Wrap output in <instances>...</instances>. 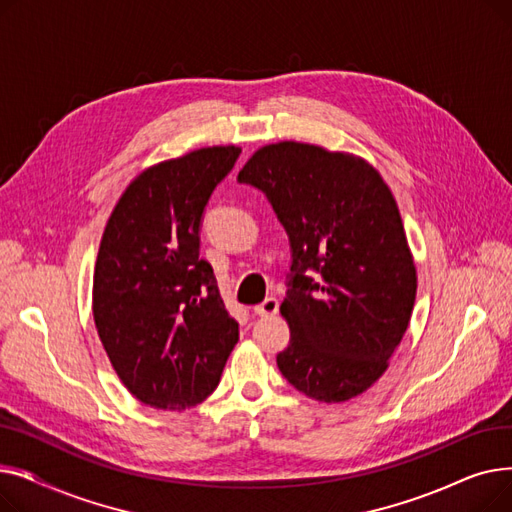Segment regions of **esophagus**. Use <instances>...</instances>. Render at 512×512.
Instances as JSON below:
<instances>
[{
  "instance_id": "esophagus-1",
  "label": "esophagus",
  "mask_w": 512,
  "mask_h": 512,
  "mask_svg": "<svg viewBox=\"0 0 512 512\" xmlns=\"http://www.w3.org/2000/svg\"><path fill=\"white\" fill-rule=\"evenodd\" d=\"M253 311H255L257 315H261V317L274 315V313H278V299H274V297H267L263 303L255 305V307H253Z\"/></svg>"
}]
</instances>
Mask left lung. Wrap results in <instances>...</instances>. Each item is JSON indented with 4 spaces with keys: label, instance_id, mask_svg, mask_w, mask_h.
Masks as SVG:
<instances>
[{
    "label": "left lung",
    "instance_id": "obj_1",
    "mask_svg": "<svg viewBox=\"0 0 512 512\" xmlns=\"http://www.w3.org/2000/svg\"><path fill=\"white\" fill-rule=\"evenodd\" d=\"M238 180L265 193L290 240L278 369L319 402L363 394L388 369L417 294L388 184L363 157L297 141L257 149Z\"/></svg>",
    "mask_w": 512,
    "mask_h": 512
}]
</instances>
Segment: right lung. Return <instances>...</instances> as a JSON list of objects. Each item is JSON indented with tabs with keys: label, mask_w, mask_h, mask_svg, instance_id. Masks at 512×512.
Returning a JSON list of instances; mask_svg holds the SVG:
<instances>
[{
	"label": "right lung",
	"mask_w": 512,
	"mask_h": 512,
	"mask_svg": "<svg viewBox=\"0 0 512 512\" xmlns=\"http://www.w3.org/2000/svg\"><path fill=\"white\" fill-rule=\"evenodd\" d=\"M240 147L159 161L134 178L105 224L93 274V317L128 392L164 411L197 407L238 342L199 228Z\"/></svg>",
	"instance_id": "obj_1"
}]
</instances>
